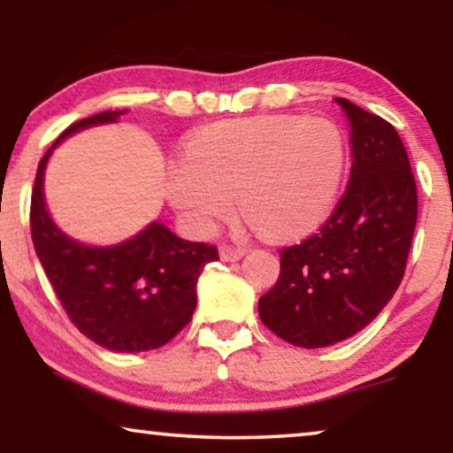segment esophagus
Here are the masks:
<instances>
[{"instance_id": "obj_1", "label": "esophagus", "mask_w": 453, "mask_h": 453, "mask_svg": "<svg viewBox=\"0 0 453 453\" xmlns=\"http://www.w3.org/2000/svg\"><path fill=\"white\" fill-rule=\"evenodd\" d=\"M245 247H239V245H228V243H222L220 245V257L225 259V262H234V259H241L245 256Z\"/></svg>"}]
</instances>
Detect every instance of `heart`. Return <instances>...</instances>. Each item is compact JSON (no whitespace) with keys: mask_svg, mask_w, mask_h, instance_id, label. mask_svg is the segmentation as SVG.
Segmentation results:
<instances>
[{"mask_svg":"<svg viewBox=\"0 0 453 453\" xmlns=\"http://www.w3.org/2000/svg\"><path fill=\"white\" fill-rule=\"evenodd\" d=\"M346 140L336 123L247 117L203 127L169 169L171 202L197 226L228 216L234 196L270 237H301L324 225L342 185Z\"/></svg>","mask_w":453,"mask_h":453,"instance_id":"1","label":"heart"}]
</instances>
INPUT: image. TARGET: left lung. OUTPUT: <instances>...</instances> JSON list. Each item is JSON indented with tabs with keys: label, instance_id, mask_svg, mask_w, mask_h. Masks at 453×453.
<instances>
[{
	"label": "left lung",
	"instance_id": "obj_1",
	"mask_svg": "<svg viewBox=\"0 0 453 453\" xmlns=\"http://www.w3.org/2000/svg\"><path fill=\"white\" fill-rule=\"evenodd\" d=\"M352 166L324 226L280 250V276L259 299L264 326L284 342L324 349L355 336L404 278L418 214L417 181L392 123L346 98Z\"/></svg>",
	"mask_w": 453,
	"mask_h": 453
}]
</instances>
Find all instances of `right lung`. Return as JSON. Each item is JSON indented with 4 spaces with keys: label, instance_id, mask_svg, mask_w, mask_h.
Returning <instances> with one entry per match:
<instances>
[{
    "label": "right lung",
    "instance_id": "obj_1",
    "mask_svg": "<svg viewBox=\"0 0 453 453\" xmlns=\"http://www.w3.org/2000/svg\"><path fill=\"white\" fill-rule=\"evenodd\" d=\"M123 111L86 117L55 140L98 123L117 121ZM51 150L36 169L30 197V233L42 270L67 318L103 349L142 352L160 349L191 321L196 284L203 265L219 259L210 243L179 239L152 222L134 239L113 247H86L72 241L49 219L42 200V173Z\"/></svg>",
    "mask_w": 453,
    "mask_h": 453
}]
</instances>
